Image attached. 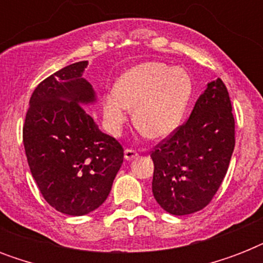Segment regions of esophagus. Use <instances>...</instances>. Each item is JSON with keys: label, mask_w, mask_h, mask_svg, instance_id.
Masks as SVG:
<instances>
[{"label": "esophagus", "mask_w": 263, "mask_h": 263, "mask_svg": "<svg viewBox=\"0 0 263 263\" xmlns=\"http://www.w3.org/2000/svg\"><path fill=\"white\" fill-rule=\"evenodd\" d=\"M124 157H125V160L131 161L134 160L135 157H138V152L134 150V148H125V152H124Z\"/></svg>", "instance_id": "obj_1"}]
</instances>
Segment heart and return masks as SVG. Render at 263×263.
<instances>
[{"label":"heart","instance_id":"obj_1","mask_svg":"<svg viewBox=\"0 0 263 263\" xmlns=\"http://www.w3.org/2000/svg\"><path fill=\"white\" fill-rule=\"evenodd\" d=\"M192 94V82L183 68L144 63L124 73L115 92L103 97L109 129L119 134L134 109L136 129L150 139L168 136L180 124Z\"/></svg>","mask_w":263,"mask_h":263}]
</instances>
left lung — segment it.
I'll return each instance as SVG.
<instances>
[{"label": "left lung", "mask_w": 263, "mask_h": 263, "mask_svg": "<svg viewBox=\"0 0 263 263\" xmlns=\"http://www.w3.org/2000/svg\"><path fill=\"white\" fill-rule=\"evenodd\" d=\"M235 148V119L224 82L208 84L191 115L150 153L153 195L165 212H199L218 191Z\"/></svg>", "instance_id": "8db88e82"}]
</instances>
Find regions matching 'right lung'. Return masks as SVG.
<instances>
[{"instance_id": "right-lung-1", "label": "right lung", "mask_w": 263, "mask_h": 263, "mask_svg": "<svg viewBox=\"0 0 263 263\" xmlns=\"http://www.w3.org/2000/svg\"><path fill=\"white\" fill-rule=\"evenodd\" d=\"M87 61L71 64L36 86L23 127L28 166L47 203L68 216L88 214L106 200L124 160L123 146L103 134L82 103L94 90Z\"/></svg>"}]
</instances>
